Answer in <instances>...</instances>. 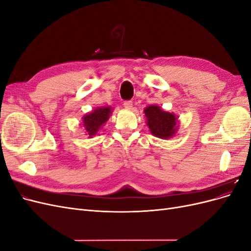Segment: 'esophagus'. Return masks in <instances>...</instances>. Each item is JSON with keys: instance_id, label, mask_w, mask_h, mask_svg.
<instances>
[{"instance_id": "obj_1", "label": "esophagus", "mask_w": 251, "mask_h": 251, "mask_svg": "<svg viewBox=\"0 0 251 251\" xmlns=\"http://www.w3.org/2000/svg\"><path fill=\"white\" fill-rule=\"evenodd\" d=\"M124 105L126 109H132L133 108V101L132 100H126L124 102Z\"/></svg>"}]
</instances>
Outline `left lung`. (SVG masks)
I'll use <instances>...</instances> for the list:
<instances>
[{"label":"left lung","mask_w":251,"mask_h":251,"mask_svg":"<svg viewBox=\"0 0 251 251\" xmlns=\"http://www.w3.org/2000/svg\"><path fill=\"white\" fill-rule=\"evenodd\" d=\"M151 133L159 138H171L177 131V118L172 113L164 112L157 105H150L144 110Z\"/></svg>","instance_id":"8db88e82"}]
</instances>
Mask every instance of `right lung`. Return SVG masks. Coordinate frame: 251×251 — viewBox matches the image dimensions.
Here are the masks:
<instances>
[{
	"instance_id": "add662e5",
	"label": "right lung",
	"mask_w": 251,
	"mask_h": 251,
	"mask_svg": "<svg viewBox=\"0 0 251 251\" xmlns=\"http://www.w3.org/2000/svg\"><path fill=\"white\" fill-rule=\"evenodd\" d=\"M111 114V108H97L93 112L87 114L83 116V126H85L87 132L89 133L90 137L94 136L96 132L100 130V127L107 123L109 116Z\"/></svg>"
}]
</instances>
